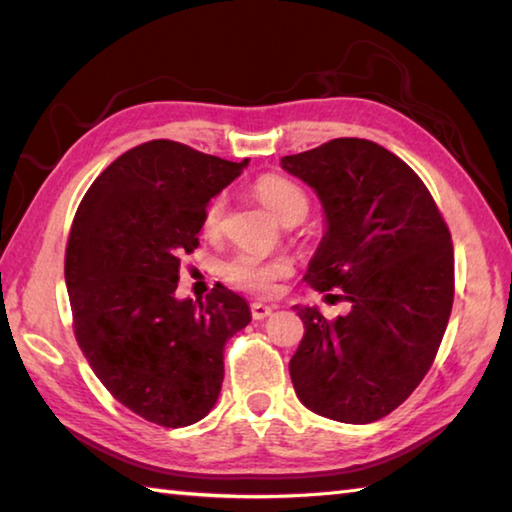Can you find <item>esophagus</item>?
Returning a JSON list of instances; mask_svg holds the SVG:
<instances>
[{
  "label": "esophagus",
  "mask_w": 512,
  "mask_h": 512,
  "mask_svg": "<svg viewBox=\"0 0 512 512\" xmlns=\"http://www.w3.org/2000/svg\"><path fill=\"white\" fill-rule=\"evenodd\" d=\"M271 311H273V307L264 305V302H253V305H250V316H253L255 320H264L268 314H271Z\"/></svg>",
  "instance_id": "esophagus-1"
}]
</instances>
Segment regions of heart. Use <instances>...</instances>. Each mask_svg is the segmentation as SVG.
I'll return each mask as SVG.
<instances>
[{"instance_id":"1","label":"heart","mask_w":512,"mask_h":512,"mask_svg":"<svg viewBox=\"0 0 512 512\" xmlns=\"http://www.w3.org/2000/svg\"><path fill=\"white\" fill-rule=\"evenodd\" d=\"M255 194L268 210L287 223L293 219H305L309 212L307 194L293 180L266 173L255 183ZM225 219V196L219 194L207 203L203 212V235L216 237L223 230ZM293 273V264L287 257H259L248 250L223 259L219 266V275L223 282H228L232 289H239L253 296H268L275 291L277 280L289 277Z\"/></svg>"}]
</instances>
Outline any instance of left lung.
<instances>
[{"label":"left lung","mask_w":512,"mask_h":512,"mask_svg":"<svg viewBox=\"0 0 512 512\" xmlns=\"http://www.w3.org/2000/svg\"><path fill=\"white\" fill-rule=\"evenodd\" d=\"M314 187L327 232L307 282L348 316L296 307L305 336L289 363L300 402L368 424L395 411L436 359L454 302V244L445 216L409 164L384 146L339 137L284 155Z\"/></svg>","instance_id":"obj_1"}]
</instances>
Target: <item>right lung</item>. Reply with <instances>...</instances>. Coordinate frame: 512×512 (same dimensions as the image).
Segmentation results:
<instances>
[{
	"mask_svg": "<svg viewBox=\"0 0 512 512\" xmlns=\"http://www.w3.org/2000/svg\"><path fill=\"white\" fill-rule=\"evenodd\" d=\"M248 164L151 140L103 169L69 230L65 282L76 343L126 409L187 427L221 393L223 348L250 323L244 298L216 282L205 300H176L212 196Z\"/></svg>",
	"mask_w": 512,
	"mask_h": 512,
	"instance_id": "add662e5",
	"label": "right lung"
}]
</instances>
